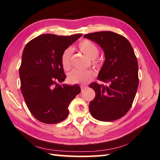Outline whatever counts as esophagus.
Returning <instances> with one entry per match:
<instances>
[{
  "label": "esophagus",
  "instance_id": "obj_1",
  "mask_svg": "<svg viewBox=\"0 0 160 160\" xmlns=\"http://www.w3.org/2000/svg\"><path fill=\"white\" fill-rule=\"evenodd\" d=\"M80 87H81V89H82V91H84L86 88H87V86H86V85H81Z\"/></svg>",
  "mask_w": 160,
  "mask_h": 160
}]
</instances>
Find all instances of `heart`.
Segmentation results:
<instances>
[{
    "label": "heart",
    "mask_w": 160,
    "mask_h": 160,
    "mask_svg": "<svg viewBox=\"0 0 160 160\" xmlns=\"http://www.w3.org/2000/svg\"><path fill=\"white\" fill-rule=\"evenodd\" d=\"M78 48L88 58L92 60V65L94 67H99L101 62L98 58L99 48L95 43L89 40H83L78 43ZM71 54L72 49L66 48L62 53L61 63L64 70L68 71L71 67ZM94 77V73L92 71L73 70L68 74V81L71 84H86Z\"/></svg>",
    "instance_id": "obj_1"
}]
</instances>
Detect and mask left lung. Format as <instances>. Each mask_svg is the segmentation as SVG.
Returning a JSON list of instances; mask_svg holds the SVG:
<instances>
[{"instance_id": "left-lung-1", "label": "left lung", "mask_w": 160, "mask_h": 160, "mask_svg": "<svg viewBox=\"0 0 160 160\" xmlns=\"http://www.w3.org/2000/svg\"><path fill=\"white\" fill-rule=\"evenodd\" d=\"M84 37L99 44L105 55L98 79L106 84H89L95 92L89 103L90 113L100 121L119 119L130 110L138 86V62L133 48L125 37L113 32H97Z\"/></svg>"}]
</instances>
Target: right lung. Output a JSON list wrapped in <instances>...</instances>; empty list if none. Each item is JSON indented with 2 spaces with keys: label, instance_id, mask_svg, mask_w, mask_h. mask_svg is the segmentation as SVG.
<instances>
[{
  "label": "right lung",
  "instance_id": "1",
  "mask_svg": "<svg viewBox=\"0 0 160 160\" xmlns=\"http://www.w3.org/2000/svg\"><path fill=\"white\" fill-rule=\"evenodd\" d=\"M82 35L41 34L25 46L19 68L21 91L30 112L39 121H63L68 115L69 104L80 93L78 85L61 84L66 78L61 57Z\"/></svg>",
  "mask_w": 160,
  "mask_h": 160
}]
</instances>
